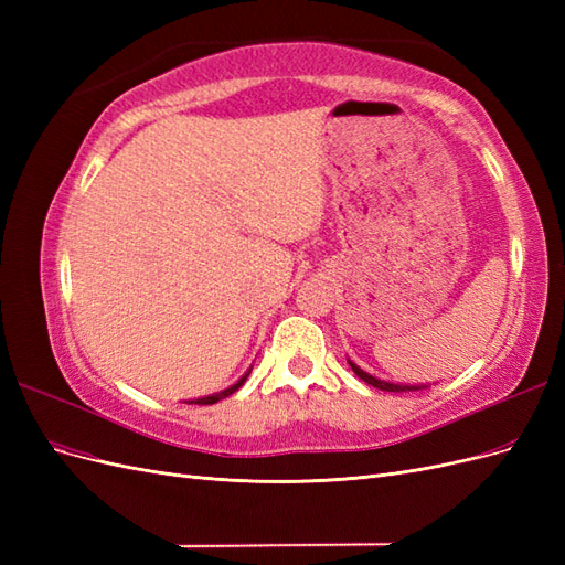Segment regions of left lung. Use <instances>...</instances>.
<instances>
[{
	"label": "left lung",
	"mask_w": 565,
	"mask_h": 565,
	"mask_svg": "<svg viewBox=\"0 0 565 565\" xmlns=\"http://www.w3.org/2000/svg\"><path fill=\"white\" fill-rule=\"evenodd\" d=\"M351 370L361 377L365 384L374 386V388H382V391H393V393H403V391H422V388H429L431 384H401V382H386V380H380L374 377V374L365 372L363 367H358L353 361H349Z\"/></svg>",
	"instance_id": "8db88e82"
}]
</instances>
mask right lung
Listing matches in <instances>:
<instances>
[{"instance_id":"add662e5","label":"right lung","mask_w":565,"mask_h":565,"mask_svg":"<svg viewBox=\"0 0 565 565\" xmlns=\"http://www.w3.org/2000/svg\"><path fill=\"white\" fill-rule=\"evenodd\" d=\"M249 372H252V367L243 374V377L241 380H237L235 384H231L228 388H224V391H216V393H212V396H202V398H193V401H185L188 405H212V403H218V401H224V398H228L231 396V393H235L237 388H241L243 384H245V380L249 377Z\"/></svg>"}]
</instances>
